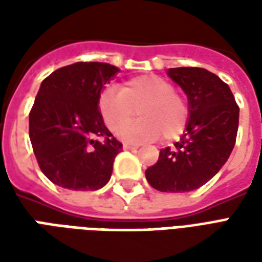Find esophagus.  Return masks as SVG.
Segmentation results:
<instances>
[{"mask_svg": "<svg viewBox=\"0 0 262 262\" xmlns=\"http://www.w3.org/2000/svg\"><path fill=\"white\" fill-rule=\"evenodd\" d=\"M123 148H125V150H137V146H135V144H129V143H123Z\"/></svg>", "mask_w": 262, "mask_h": 262, "instance_id": "34e87169", "label": "esophagus"}]
</instances>
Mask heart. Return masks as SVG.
Segmentation results:
<instances>
[{
    "label": "heart",
    "instance_id": "b5f03b06",
    "mask_svg": "<svg viewBox=\"0 0 262 262\" xmlns=\"http://www.w3.org/2000/svg\"><path fill=\"white\" fill-rule=\"evenodd\" d=\"M139 109V121L125 126ZM98 109L109 130L116 132L123 125L120 136L127 140H151L161 136L174 140L185 130L189 119V105L185 97L159 75H139L120 85L108 88L98 99Z\"/></svg>",
    "mask_w": 262,
    "mask_h": 262
}]
</instances>
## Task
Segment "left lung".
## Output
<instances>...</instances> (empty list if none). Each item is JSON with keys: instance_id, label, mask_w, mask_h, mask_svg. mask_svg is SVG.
<instances>
[{"instance_id": "1", "label": "left lung", "mask_w": 262, "mask_h": 262, "mask_svg": "<svg viewBox=\"0 0 262 262\" xmlns=\"http://www.w3.org/2000/svg\"><path fill=\"white\" fill-rule=\"evenodd\" d=\"M189 101L187 132L174 147L160 150L146 170L148 184L161 192H189L213 178L234 147L238 105L229 85L199 67L168 69Z\"/></svg>"}]
</instances>
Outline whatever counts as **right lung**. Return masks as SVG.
I'll use <instances>...</instances> for the list:
<instances>
[{
  "mask_svg": "<svg viewBox=\"0 0 262 262\" xmlns=\"http://www.w3.org/2000/svg\"><path fill=\"white\" fill-rule=\"evenodd\" d=\"M119 70L78 61L42 81L29 112V137L37 164L59 187L97 191L112 176L122 143L106 129L98 99Z\"/></svg>",
  "mask_w": 262,
  "mask_h": 262,
  "instance_id": "right-lung-1",
  "label": "right lung"
}]
</instances>
